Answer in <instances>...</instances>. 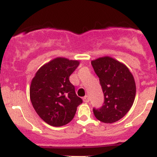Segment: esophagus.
Masks as SVG:
<instances>
[{"mask_svg":"<svg viewBox=\"0 0 157 157\" xmlns=\"http://www.w3.org/2000/svg\"><path fill=\"white\" fill-rule=\"evenodd\" d=\"M83 102H90V98H89L88 96H85L83 98Z\"/></svg>","mask_w":157,"mask_h":157,"instance_id":"1","label":"esophagus"}]
</instances>
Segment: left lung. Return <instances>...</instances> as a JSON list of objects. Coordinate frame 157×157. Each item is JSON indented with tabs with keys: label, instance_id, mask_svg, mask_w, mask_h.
Segmentation results:
<instances>
[{
	"label": "left lung",
	"instance_id": "obj_1",
	"mask_svg": "<svg viewBox=\"0 0 157 157\" xmlns=\"http://www.w3.org/2000/svg\"><path fill=\"white\" fill-rule=\"evenodd\" d=\"M104 94L101 108L93 109L95 117L104 123H114L128 113L135 99L136 85L129 69L111 57L91 61Z\"/></svg>",
	"mask_w": 157,
	"mask_h": 157
}]
</instances>
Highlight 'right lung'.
Wrapping results in <instances>:
<instances>
[{
  "label": "right lung",
  "instance_id": "add662e5",
  "mask_svg": "<svg viewBox=\"0 0 157 157\" xmlns=\"http://www.w3.org/2000/svg\"><path fill=\"white\" fill-rule=\"evenodd\" d=\"M79 64L78 61L56 58L41 67L32 80L30 100L36 113L49 125L67 124L83 102L69 80Z\"/></svg>",
  "mask_w": 157,
  "mask_h": 157
}]
</instances>
